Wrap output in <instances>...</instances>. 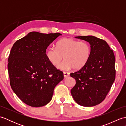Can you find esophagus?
Here are the masks:
<instances>
[{"instance_id":"esophagus-1","label":"esophagus","mask_w":126,"mask_h":126,"mask_svg":"<svg viewBox=\"0 0 126 126\" xmlns=\"http://www.w3.org/2000/svg\"><path fill=\"white\" fill-rule=\"evenodd\" d=\"M64 77H68L69 76V73L68 72H64Z\"/></svg>"}]
</instances>
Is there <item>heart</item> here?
Segmentation results:
<instances>
[{
	"instance_id": "obj_1",
	"label": "heart",
	"mask_w": 126,
	"mask_h": 126,
	"mask_svg": "<svg viewBox=\"0 0 126 126\" xmlns=\"http://www.w3.org/2000/svg\"><path fill=\"white\" fill-rule=\"evenodd\" d=\"M56 48H50L46 56L53 65L57 66L63 57L64 61L58 65L61 70L74 68L79 70L86 64L91 55V47L86 42H79L71 38H63L56 43Z\"/></svg>"
}]
</instances>
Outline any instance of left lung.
Here are the masks:
<instances>
[{"mask_svg": "<svg viewBox=\"0 0 126 126\" xmlns=\"http://www.w3.org/2000/svg\"><path fill=\"white\" fill-rule=\"evenodd\" d=\"M75 38L89 43L91 55L83 67L70 74L76 80L71 94L79 105L94 106L105 99L115 79V58L113 50L103 39L92 36Z\"/></svg>", "mask_w": 126, "mask_h": 126, "instance_id": "obj_1", "label": "left lung"}]
</instances>
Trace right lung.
I'll return each mask as SVG.
<instances>
[{
    "label": "right lung",
    "mask_w": 126,
    "mask_h": 126,
    "mask_svg": "<svg viewBox=\"0 0 126 126\" xmlns=\"http://www.w3.org/2000/svg\"><path fill=\"white\" fill-rule=\"evenodd\" d=\"M60 33L31 32L13 45L8 58L12 90L24 103L39 107L51 100L55 87L64 79L62 71L47 60L46 49Z\"/></svg>",
    "instance_id": "obj_1"
}]
</instances>
